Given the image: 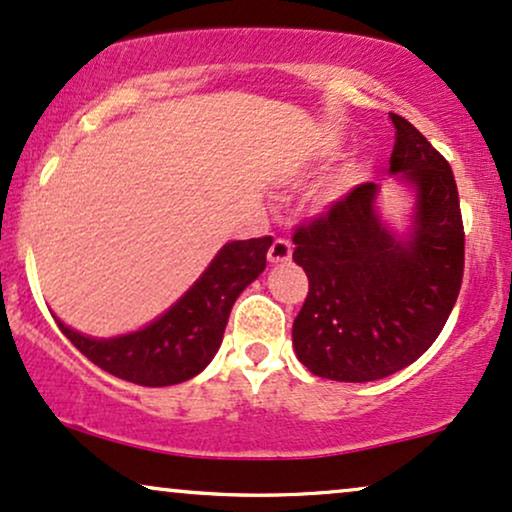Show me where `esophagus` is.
<instances>
[{"label":"esophagus","instance_id":"34e87169","mask_svg":"<svg viewBox=\"0 0 512 512\" xmlns=\"http://www.w3.org/2000/svg\"><path fill=\"white\" fill-rule=\"evenodd\" d=\"M267 257L271 264L290 262V257H293V245H290L288 241H283V238H276V241L271 243Z\"/></svg>","mask_w":512,"mask_h":512}]
</instances>
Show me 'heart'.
I'll return each instance as SVG.
<instances>
[{
  "mask_svg": "<svg viewBox=\"0 0 512 512\" xmlns=\"http://www.w3.org/2000/svg\"><path fill=\"white\" fill-rule=\"evenodd\" d=\"M361 174H364V167H361V165L354 167V170H352V177H361Z\"/></svg>",
  "mask_w": 512,
  "mask_h": 512,
  "instance_id": "obj_1",
  "label": "heart"
}]
</instances>
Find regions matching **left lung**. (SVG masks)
<instances>
[{"instance_id":"obj_1","label":"left lung","mask_w":512,"mask_h":512,"mask_svg":"<svg viewBox=\"0 0 512 512\" xmlns=\"http://www.w3.org/2000/svg\"><path fill=\"white\" fill-rule=\"evenodd\" d=\"M392 122L390 174L411 193L404 226L383 215L378 184H361L293 236V260L309 278L293 347L319 378L371 383L413 364L442 333L461 290L454 172L409 120L392 113Z\"/></svg>"}]
</instances>
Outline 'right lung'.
Here are the masks:
<instances>
[{
  "label": "right lung",
  "instance_id": "1",
  "mask_svg": "<svg viewBox=\"0 0 512 512\" xmlns=\"http://www.w3.org/2000/svg\"><path fill=\"white\" fill-rule=\"evenodd\" d=\"M274 238L229 241L196 283L151 323L113 338L84 335L54 314L61 333L92 364L144 387L177 385L215 359L236 297L267 267Z\"/></svg>",
  "mask_w": 512,
  "mask_h": 512
}]
</instances>
